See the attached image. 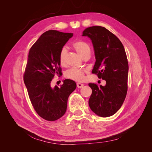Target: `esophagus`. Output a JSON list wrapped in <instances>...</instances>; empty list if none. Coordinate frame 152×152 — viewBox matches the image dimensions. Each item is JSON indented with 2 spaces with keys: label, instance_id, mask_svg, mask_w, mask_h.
<instances>
[{
  "label": "esophagus",
  "instance_id": "34e87169",
  "mask_svg": "<svg viewBox=\"0 0 152 152\" xmlns=\"http://www.w3.org/2000/svg\"><path fill=\"white\" fill-rule=\"evenodd\" d=\"M77 86L78 88H82V87L84 86V84L80 83V82H78V83H77Z\"/></svg>",
  "mask_w": 152,
  "mask_h": 152
}]
</instances>
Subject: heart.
Wrapping results in <instances>:
<instances>
[{"label":"heart","mask_w":152,"mask_h":152,"mask_svg":"<svg viewBox=\"0 0 152 152\" xmlns=\"http://www.w3.org/2000/svg\"><path fill=\"white\" fill-rule=\"evenodd\" d=\"M72 46L80 56L84 58L86 55L91 54V48L89 45L84 40H79L75 41L72 44ZM67 49L63 47L59 54V62L61 66H65L66 63V55ZM87 72L86 68H72L65 72V76L67 79L77 82H81L84 79L85 74Z\"/></svg>","instance_id":"heart-1"}]
</instances>
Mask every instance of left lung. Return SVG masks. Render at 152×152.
<instances>
[{
  "label": "left lung",
  "mask_w": 152,
  "mask_h": 152,
  "mask_svg": "<svg viewBox=\"0 0 152 152\" xmlns=\"http://www.w3.org/2000/svg\"><path fill=\"white\" fill-rule=\"evenodd\" d=\"M82 36L91 39L96 63L92 73L106 80L105 86L89 83L92 94L89 105L92 111L102 117L112 116L121 108L127 92L128 61L121 40L104 27H88Z\"/></svg>",
  "instance_id": "obj_1"
}]
</instances>
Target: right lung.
<instances>
[{"instance_id":"right-lung-1","label":"right lung","mask_w":152,"mask_h":152,"mask_svg":"<svg viewBox=\"0 0 152 152\" xmlns=\"http://www.w3.org/2000/svg\"><path fill=\"white\" fill-rule=\"evenodd\" d=\"M72 33L48 30L42 34L31 47L23 74L31 103L39 115L48 121H55L65 113L69 96L76 83L66 79L60 87L52 88L55 75H61L59 54Z\"/></svg>"}]
</instances>
